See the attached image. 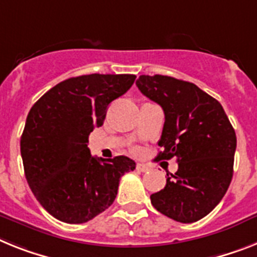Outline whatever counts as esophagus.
<instances>
[{"mask_svg":"<svg viewBox=\"0 0 257 257\" xmlns=\"http://www.w3.org/2000/svg\"><path fill=\"white\" fill-rule=\"evenodd\" d=\"M136 169H137V171H140V172H146V171H149V170H150V167H149V166H146V165H141V163H139Z\"/></svg>","mask_w":257,"mask_h":257,"instance_id":"1","label":"esophagus"}]
</instances>
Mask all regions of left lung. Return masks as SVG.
Returning <instances> with one entry per match:
<instances>
[{"mask_svg": "<svg viewBox=\"0 0 257 257\" xmlns=\"http://www.w3.org/2000/svg\"><path fill=\"white\" fill-rule=\"evenodd\" d=\"M140 91L165 112L158 159L176 157L179 169L150 196L159 213L192 223L218 205L231 183L236 136L221 103L195 83L140 75Z\"/></svg>", "mask_w": 257, "mask_h": 257, "instance_id": "1", "label": "left lung"}]
</instances>
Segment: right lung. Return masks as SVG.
<instances>
[{"label": "right lung", "mask_w": 257, "mask_h": 257, "mask_svg": "<svg viewBox=\"0 0 257 257\" xmlns=\"http://www.w3.org/2000/svg\"><path fill=\"white\" fill-rule=\"evenodd\" d=\"M133 74H88L60 82L30 109L21 137L25 175L51 215L83 223L112 205L120 178L136 169L118 155L91 157L88 135L102 126L112 100L132 87Z\"/></svg>", "instance_id": "1"}]
</instances>
